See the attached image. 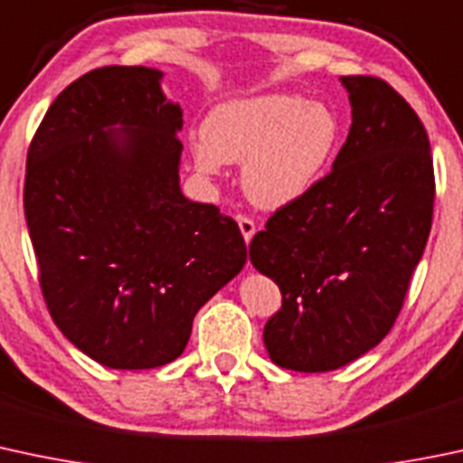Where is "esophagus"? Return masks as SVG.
<instances>
[{"mask_svg": "<svg viewBox=\"0 0 463 463\" xmlns=\"http://www.w3.org/2000/svg\"><path fill=\"white\" fill-rule=\"evenodd\" d=\"M237 223H240V231H241V235H244V241L246 244H250V240L255 237V231H257L255 222H252L250 217H240L237 219Z\"/></svg>", "mask_w": 463, "mask_h": 463, "instance_id": "obj_1", "label": "esophagus"}]
</instances>
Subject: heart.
Instances as JSON below:
<instances>
[{
    "instance_id": "b5f03b06",
    "label": "heart",
    "mask_w": 463,
    "mask_h": 463,
    "mask_svg": "<svg viewBox=\"0 0 463 463\" xmlns=\"http://www.w3.org/2000/svg\"><path fill=\"white\" fill-rule=\"evenodd\" d=\"M202 135L193 144L199 173L217 175L222 162H244L246 197L275 211L317 188L342 144V124L326 104L293 92H266L215 106Z\"/></svg>"
}]
</instances>
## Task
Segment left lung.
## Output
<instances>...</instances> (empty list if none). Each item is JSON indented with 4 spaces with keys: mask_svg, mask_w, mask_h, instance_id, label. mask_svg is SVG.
Here are the masks:
<instances>
[{
    "mask_svg": "<svg viewBox=\"0 0 463 463\" xmlns=\"http://www.w3.org/2000/svg\"><path fill=\"white\" fill-rule=\"evenodd\" d=\"M342 84L353 124L333 170L250 241L252 266L281 290L266 350L297 373L346 366L391 333L430 235L435 173L424 124L383 80L350 75Z\"/></svg>",
    "mask_w": 463,
    "mask_h": 463,
    "instance_id": "8db88e82",
    "label": "left lung"
}]
</instances>
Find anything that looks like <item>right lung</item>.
Returning <instances> with one entry per match:
<instances>
[{
    "label": "right lung",
    "mask_w": 463,
    "mask_h": 463,
    "mask_svg": "<svg viewBox=\"0 0 463 463\" xmlns=\"http://www.w3.org/2000/svg\"><path fill=\"white\" fill-rule=\"evenodd\" d=\"M162 77L146 66L81 75L26 159L24 213L51 317L117 371L177 359L197 310L246 264L235 219L182 194V109Z\"/></svg>",
    "instance_id": "obj_1"
}]
</instances>
